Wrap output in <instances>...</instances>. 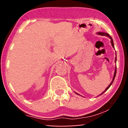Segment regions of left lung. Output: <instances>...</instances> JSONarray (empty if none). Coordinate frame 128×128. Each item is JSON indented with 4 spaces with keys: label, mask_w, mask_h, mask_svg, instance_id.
I'll list each match as a JSON object with an SVG mask.
<instances>
[{
    "label": "left lung",
    "mask_w": 128,
    "mask_h": 128,
    "mask_svg": "<svg viewBox=\"0 0 128 128\" xmlns=\"http://www.w3.org/2000/svg\"><path fill=\"white\" fill-rule=\"evenodd\" d=\"M97 34H98V35H100V36H108V38H110V39H111V45H112V47H113V48L114 49V41H113V40H112V38L111 36L109 35V34H108V33H104V32H98V33H97ZM116 60H117V58H116H116H115V60H114V62H115V63H116ZM116 66H115V69H114V77H113V79H112V81H111V83H110V85H108V87L106 88V90H105L103 92H102V94H100L99 95H102V94H103V93L106 92V91H107V90L108 89V88H110V86H111V85L112 84V83H113V82H114V78H115V76H116ZM75 93H76V94H77V95H80V94H78V93L76 92H75Z\"/></svg>",
    "instance_id": "8db88e82"
}]
</instances>
